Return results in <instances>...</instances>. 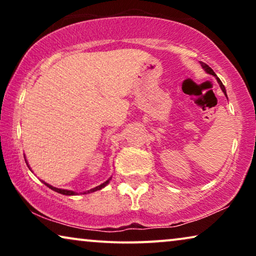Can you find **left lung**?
<instances>
[{
	"instance_id": "8db88e82",
	"label": "left lung",
	"mask_w": 256,
	"mask_h": 256,
	"mask_svg": "<svg viewBox=\"0 0 256 256\" xmlns=\"http://www.w3.org/2000/svg\"><path fill=\"white\" fill-rule=\"evenodd\" d=\"M200 65H202V68L205 70V72H206V73H208V74H211V76H216V82H218V84H219L220 88H222V92H224V94H225L226 98H227V94H226V88H225V86L222 85V82H220V79L218 78V76H216V73L213 72V70H212L211 68H210L208 65H206L205 62H200Z\"/></svg>"
}]
</instances>
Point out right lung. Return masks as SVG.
I'll list each match as a JSON object with an SVG mask.
<instances>
[{"label": "right lung", "instance_id": "1", "mask_svg": "<svg viewBox=\"0 0 256 256\" xmlns=\"http://www.w3.org/2000/svg\"><path fill=\"white\" fill-rule=\"evenodd\" d=\"M24 158H26V157H24ZM26 166H28V168H29V169L31 170V168H30V166L29 164H28V160H26ZM112 180V177L110 178V180H107L106 182H104L102 184H100L99 186H96V188H90V190H88V191H86V192H84V194H92V192H96V191H98V190H101V188H104V186H106L107 184H110V180ZM43 182V183L46 185L48 188H50L51 190H54V191H56V192H58V194H65V196H76V194H76V192H74V191H71V190H65V188H54V186H52V185H50V184H48V183H45L44 180H42Z\"/></svg>", "mask_w": 256, "mask_h": 256}]
</instances>
